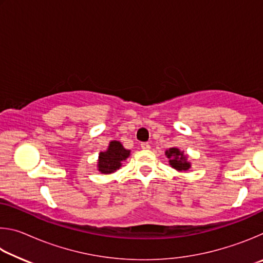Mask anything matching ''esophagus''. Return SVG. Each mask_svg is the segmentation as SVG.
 <instances>
[{"label":"esophagus","mask_w":263,"mask_h":263,"mask_svg":"<svg viewBox=\"0 0 263 263\" xmlns=\"http://www.w3.org/2000/svg\"><path fill=\"white\" fill-rule=\"evenodd\" d=\"M140 147H141L142 149H149V148H151V146H149L148 142H141Z\"/></svg>","instance_id":"esophagus-1"}]
</instances>
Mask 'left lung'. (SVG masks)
<instances>
[{
  "label": "left lung",
  "mask_w": 263,
  "mask_h": 263,
  "mask_svg": "<svg viewBox=\"0 0 263 263\" xmlns=\"http://www.w3.org/2000/svg\"><path fill=\"white\" fill-rule=\"evenodd\" d=\"M166 155L169 159V164L174 169H176V171L186 172L191 167L190 162H188V160H186V155H184L183 152H181L179 148H169L168 151H166Z\"/></svg>",
  "instance_id": "left-lung-1"
}]
</instances>
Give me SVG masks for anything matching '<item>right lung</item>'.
I'll return each instance as SVG.
<instances>
[{"mask_svg": "<svg viewBox=\"0 0 263 263\" xmlns=\"http://www.w3.org/2000/svg\"><path fill=\"white\" fill-rule=\"evenodd\" d=\"M130 155V151L125 149L123 145L117 140L110 141L109 147L105 152H101L99 155L97 168L102 174H111L122 167V162Z\"/></svg>", "mask_w": 263, "mask_h": 263, "instance_id": "1", "label": "right lung"}]
</instances>
